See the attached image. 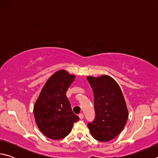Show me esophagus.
<instances>
[{
	"label": "esophagus",
	"instance_id": "1",
	"mask_svg": "<svg viewBox=\"0 0 158 158\" xmlns=\"http://www.w3.org/2000/svg\"><path fill=\"white\" fill-rule=\"evenodd\" d=\"M79 117L80 119H83V118H84V114H82V113L80 114L79 115Z\"/></svg>",
	"mask_w": 158,
	"mask_h": 158
}]
</instances>
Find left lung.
<instances>
[{"mask_svg":"<svg viewBox=\"0 0 158 158\" xmlns=\"http://www.w3.org/2000/svg\"><path fill=\"white\" fill-rule=\"evenodd\" d=\"M94 95L95 121L88 124L95 139L106 142L123 130L128 118V110L119 85L109 75L88 76Z\"/></svg>","mask_w":158,"mask_h":158,"instance_id":"left-lung-1","label":"left lung"}]
</instances>
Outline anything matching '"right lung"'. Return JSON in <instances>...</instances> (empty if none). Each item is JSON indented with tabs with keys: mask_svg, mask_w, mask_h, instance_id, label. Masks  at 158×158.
<instances>
[{
	"mask_svg": "<svg viewBox=\"0 0 158 158\" xmlns=\"http://www.w3.org/2000/svg\"><path fill=\"white\" fill-rule=\"evenodd\" d=\"M76 76L65 69L52 74L35 102L33 114L39 130L53 140L61 139L71 132L79 118L72 110L66 92Z\"/></svg>",
	"mask_w": 158,
	"mask_h": 158,
	"instance_id": "1",
	"label": "right lung"
}]
</instances>
